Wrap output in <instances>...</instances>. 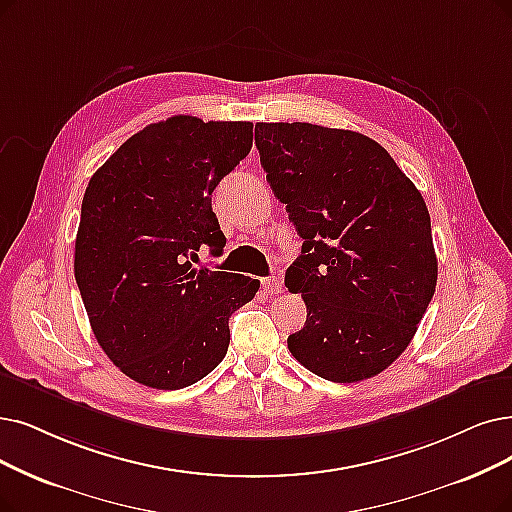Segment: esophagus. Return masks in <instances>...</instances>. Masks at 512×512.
Returning a JSON list of instances; mask_svg holds the SVG:
<instances>
[{
  "label": "esophagus",
  "instance_id": "obj_1",
  "mask_svg": "<svg viewBox=\"0 0 512 512\" xmlns=\"http://www.w3.org/2000/svg\"><path fill=\"white\" fill-rule=\"evenodd\" d=\"M262 292L267 296H277L283 292V285L277 277H264L262 279Z\"/></svg>",
  "mask_w": 512,
  "mask_h": 512
}]
</instances>
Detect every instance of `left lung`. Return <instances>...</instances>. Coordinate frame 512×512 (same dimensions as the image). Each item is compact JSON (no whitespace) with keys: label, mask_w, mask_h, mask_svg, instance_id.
I'll list each match as a JSON object with an SVG mask.
<instances>
[{"label":"left lung","mask_w":512,"mask_h":512,"mask_svg":"<svg viewBox=\"0 0 512 512\" xmlns=\"http://www.w3.org/2000/svg\"><path fill=\"white\" fill-rule=\"evenodd\" d=\"M260 163L304 239L285 273L306 323L288 338L306 370L359 382L412 342L437 285L426 203L395 159L359 132L256 124Z\"/></svg>","instance_id":"left-lung-1"}]
</instances>
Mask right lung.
I'll return each instance as SVG.
<instances>
[{"label": "right lung", "mask_w": 512, "mask_h": 512, "mask_svg": "<svg viewBox=\"0 0 512 512\" xmlns=\"http://www.w3.org/2000/svg\"><path fill=\"white\" fill-rule=\"evenodd\" d=\"M250 121L174 115L128 138L81 201L75 281L92 332L128 378L176 391L208 376L229 349V317L260 281L195 269L224 239L212 191L250 153Z\"/></svg>", "instance_id": "obj_1"}]
</instances>
